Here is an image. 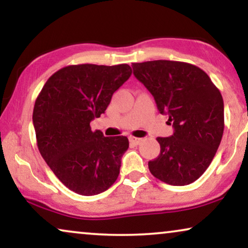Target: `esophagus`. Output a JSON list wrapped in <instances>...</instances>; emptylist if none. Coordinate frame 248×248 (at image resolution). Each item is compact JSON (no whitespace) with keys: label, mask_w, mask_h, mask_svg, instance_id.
<instances>
[{"label":"esophagus","mask_w":248,"mask_h":248,"mask_svg":"<svg viewBox=\"0 0 248 248\" xmlns=\"http://www.w3.org/2000/svg\"><path fill=\"white\" fill-rule=\"evenodd\" d=\"M129 141H130L131 145H134V146H137V145H140L141 141H143V138H138V137L131 136V137H129Z\"/></svg>","instance_id":"obj_1"}]
</instances>
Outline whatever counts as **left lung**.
I'll use <instances>...</instances> for the list:
<instances>
[{
  "label": "left lung",
  "mask_w": 248,
  "mask_h": 248,
  "mask_svg": "<svg viewBox=\"0 0 248 248\" xmlns=\"http://www.w3.org/2000/svg\"><path fill=\"white\" fill-rule=\"evenodd\" d=\"M133 69L174 128L172 136L156 138L161 151L148 169L172 186L194 183L209 168L222 138V95L205 71L187 62L155 60L133 63Z\"/></svg>",
  "instance_id": "8db88e82"
}]
</instances>
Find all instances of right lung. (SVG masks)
<instances>
[{
    "instance_id": "1",
    "label": "right lung",
    "mask_w": 248,
    "mask_h": 248,
    "mask_svg": "<svg viewBox=\"0 0 248 248\" xmlns=\"http://www.w3.org/2000/svg\"><path fill=\"white\" fill-rule=\"evenodd\" d=\"M129 65H68L54 72L36 98L32 124L39 153L59 180L84 196L115 183L126 136L104 137L91 121L100 118L112 95L131 76Z\"/></svg>"
}]
</instances>
